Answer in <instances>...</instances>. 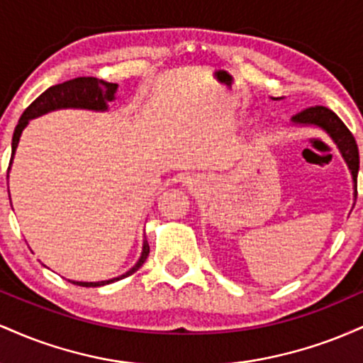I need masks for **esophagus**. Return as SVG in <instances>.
<instances>
[{
  "label": "esophagus",
  "instance_id": "1",
  "mask_svg": "<svg viewBox=\"0 0 363 363\" xmlns=\"http://www.w3.org/2000/svg\"><path fill=\"white\" fill-rule=\"evenodd\" d=\"M184 184L189 187V189H196V187H199V184H201V181H199V177L189 176V177H186Z\"/></svg>",
  "mask_w": 363,
  "mask_h": 363
}]
</instances>
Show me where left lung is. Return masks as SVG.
Instances as JSON below:
<instances>
[{"label": "left lung", "instance_id": "8db88e82", "mask_svg": "<svg viewBox=\"0 0 363 363\" xmlns=\"http://www.w3.org/2000/svg\"><path fill=\"white\" fill-rule=\"evenodd\" d=\"M291 123L301 124V126H315L320 128L323 131H326L331 140L335 141L336 147H338L341 157L347 162L350 172H352L353 189H355V199H357V176H358V167H360V158H358V147L357 141L353 138V135L350 133V129L345 126L343 121L335 114L331 109L323 106L309 107V109L298 112L291 118Z\"/></svg>", "mask_w": 363, "mask_h": 363}]
</instances>
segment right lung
<instances>
[{
  "mask_svg": "<svg viewBox=\"0 0 363 363\" xmlns=\"http://www.w3.org/2000/svg\"><path fill=\"white\" fill-rule=\"evenodd\" d=\"M116 90H118V83L104 82L94 77L73 78V80L60 83V85L49 86L44 94H40L39 97H37L35 101L25 109L22 118L18 119V124H16L15 133H13V140H11V160H13L15 150L18 147L20 136H22V131L28 124V121L39 118V116L45 114V112H51L56 109H69V107H72V109L107 111V102L114 101ZM11 160H10V165H11ZM8 170H10V167H8ZM148 254H150V245L147 240H143V251H141L138 262H136L129 272L121 274V277L112 278V280H104V281H73V280H68V281L80 286L109 285V283L123 280V278L129 277V274L138 272L141 266H143V262L147 261Z\"/></svg>",
  "mask_w": 363,
  "mask_h": 363,
  "instance_id": "obj_1",
  "label": "right lung"
}]
</instances>
